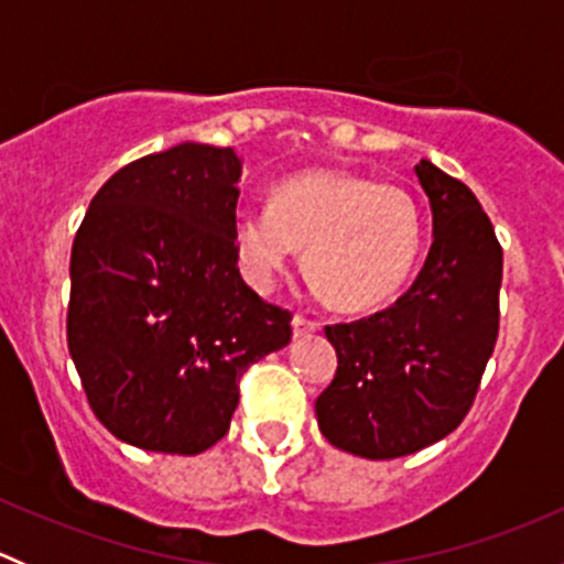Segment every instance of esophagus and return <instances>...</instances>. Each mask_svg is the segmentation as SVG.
I'll return each instance as SVG.
<instances>
[{"label":"esophagus","mask_w":564,"mask_h":564,"mask_svg":"<svg viewBox=\"0 0 564 564\" xmlns=\"http://www.w3.org/2000/svg\"><path fill=\"white\" fill-rule=\"evenodd\" d=\"M292 324H294V335H297V338H303V335H311V333H318V327H322V324H318L316 318H308V316H303V314L294 316Z\"/></svg>","instance_id":"1"}]
</instances>
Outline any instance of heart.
<instances>
[{
	"mask_svg": "<svg viewBox=\"0 0 564 564\" xmlns=\"http://www.w3.org/2000/svg\"><path fill=\"white\" fill-rule=\"evenodd\" d=\"M240 267L270 289L297 248L305 270L338 308L390 300L423 248V215L401 185L349 172H303L278 182L270 207H240L231 224Z\"/></svg>",
	"mask_w": 564,
	"mask_h": 564,
	"instance_id": "obj_1",
	"label": "heart"
}]
</instances>
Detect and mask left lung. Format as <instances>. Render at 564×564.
<instances>
[{
  "label": "left lung",
  "mask_w": 564,
  "mask_h": 564,
  "mask_svg": "<svg viewBox=\"0 0 564 564\" xmlns=\"http://www.w3.org/2000/svg\"><path fill=\"white\" fill-rule=\"evenodd\" d=\"M434 246L390 308L327 324L338 368L316 398L318 431L351 456L417 453L469 414L499 335L502 246L475 193L420 161Z\"/></svg>",
  "instance_id": "8db88e82"
}]
</instances>
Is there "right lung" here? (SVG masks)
<instances>
[{
    "label": "right lung",
    "mask_w": 564,
    "mask_h": 564,
    "mask_svg": "<svg viewBox=\"0 0 564 564\" xmlns=\"http://www.w3.org/2000/svg\"><path fill=\"white\" fill-rule=\"evenodd\" d=\"M237 180L229 147L180 144L119 169L76 231L67 349L95 417L141 451L224 440L246 368L292 340L237 267Z\"/></svg>",
    "instance_id": "add662e5"
}]
</instances>
